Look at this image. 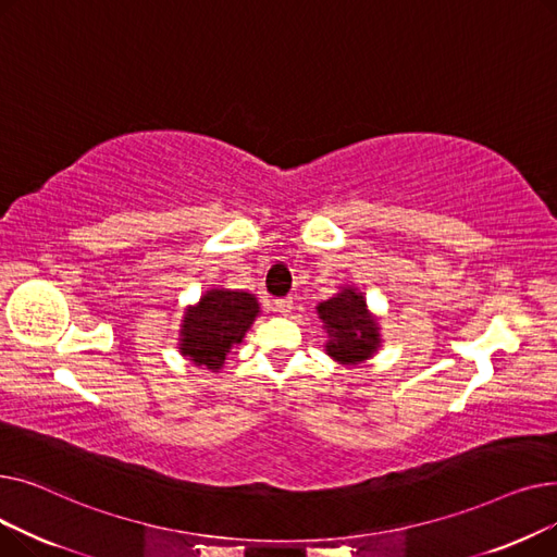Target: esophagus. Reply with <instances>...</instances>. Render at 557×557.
<instances>
[{
	"label": "esophagus",
	"mask_w": 557,
	"mask_h": 557,
	"mask_svg": "<svg viewBox=\"0 0 557 557\" xmlns=\"http://www.w3.org/2000/svg\"><path fill=\"white\" fill-rule=\"evenodd\" d=\"M290 309H294V298H277L275 300V311L280 315H288Z\"/></svg>",
	"instance_id": "esophagus-1"
}]
</instances>
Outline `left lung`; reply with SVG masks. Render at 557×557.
I'll use <instances>...</instances> for the list:
<instances>
[{
  "label": "left lung",
  "instance_id": "left-lung-1",
  "mask_svg": "<svg viewBox=\"0 0 557 557\" xmlns=\"http://www.w3.org/2000/svg\"><path fill=\"white\" fill-rule=\"evenodd\" d=\"M315 313L327 334L325 355L336 363H366L382 347V325L357 286L343 284L330 300L318 302Z\"/></svg>",
  "mask_w": 557,
  "mask_h": 557
}]
</instances>
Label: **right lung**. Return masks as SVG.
Returning <instances> with one entry per match:
<instances>
[{
  "mask_svg": "<svg viewBox=\"0 0 557 557\" xmlns=\"http://www.w3.org/2000/svg\"><path fill=\"white\" fill-rule=\"evenodd\" d=\"M259 313V302L248 290L208 288L196 305L185 309L178 352L196 368L219 372L230 349L244 343Z\"/></svg>",
  "mask_w": 557,
  "mask_h": 557,
  "instance_id": "right-lung-1",
  "label": "right lung"
}]
</instances>
